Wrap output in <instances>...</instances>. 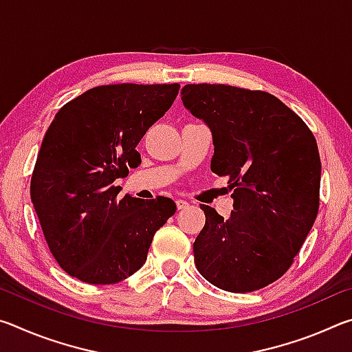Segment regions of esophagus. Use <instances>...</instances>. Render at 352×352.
<instances>
[{
    "label": "esophagus",
    "mask_w": 352,
    "mask_h": 352,
    "mask_svg": "<svg viewBox=\"0 0 352 352\" xmlns=\"http://www.w3.org/2000/svg\"><path fill=\"white\" fill-rule=\"evenodd\" d=\"M175 204H177V208H178V210H184V208H188V205H189L186 200H177Z\"/></svg>",
    "instance_id": "1"
}]
</instances>
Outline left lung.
I'll return each instance as SVG.
<instances>
[{
  "mask_svg": "<svg viewBox=\"0 0 352 352\" xmlns=\"http://www.w3.org/2000/svg\"><path fill=\"white\" fill-rule=\"evenodd\" d=\"M182 100L212 133L211 170L228 177L233 208L206 222L194 242L200 275L245 294L281 278L317 219L320 153L305 121L265 91L231 85H184Z\"/></svg>",
  "mask_w": 352,
  "mask_h": 352,
  "instance_id": "obj_1",
  "label": "left lung"
}]
</instances>
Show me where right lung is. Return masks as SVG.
<instances>
[{
	"label": "right lung",
	"mask_w": 352,
	"mask_h": 352,
	"mask_svg": "<svg viewBox=\"0 0 352 352\" xmlns=\"http://www.w3.org/2000/svg\"><path fill=\"white\" fill-rule=\"evenodd\" d=\"M178 90V83L94 87L57 111L35 163L31 200L47 247L68 275L88 284L132 276L157 230L175 214L168 197L118 200L113 182L138 168L136 146Z\"/></svg>",
	"instance_id": "add662e5"
}]
</instances>
